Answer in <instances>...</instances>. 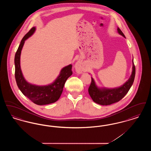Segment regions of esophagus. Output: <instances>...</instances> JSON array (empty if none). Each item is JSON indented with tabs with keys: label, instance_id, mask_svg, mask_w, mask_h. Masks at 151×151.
I'll use <instances>...</instances> for the list:
<instances>
[{
	"label": "esophagus",
	"instance_id": "34e87169",
	"mask_svg": "<svg viewBox=\"0 0 151 151\" xmlns=\"http://www.w3.org/2000/svg\"><path fill=\"white\" fill-rule=\"evenodd\" d=\"M75 69H76V71L78 73H81L84 70V68L83 67L82 65L81 64V63L80 62H78L76 65H75Z\"/></svg>",
	"mask_w": 151,
	"mask_h": 151
}]
</instances>
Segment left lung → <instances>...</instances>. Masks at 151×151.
Returning <instances> with one entry per match:
<instances>
[{
    "label": "left lung",
    "mask_w": 151,
    "mask_h": 151,
    "mask_svg": "<svg viewBox=\"0 0 151 151\" xmlns=\"http://www.w3.org/2000/svg\"><path fill=\"white\" fill-rule=\"evenodd\" d=\"M118 32L125 37L121 30L118 28ZM135 76V66L132 60V71L129 79L121 86L114 89L100 88L96 85L93 79L91 78V83L88 88V92L94 102L101 105H109L122 99L127 93L132 86Z\"/></svg>",
    "instance_id": "1"
}]
</instances>
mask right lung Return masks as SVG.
<instances>
[{
    "mask_svg": "<svg viewBox=\"0 0 151 151\" xmlns=\"http://www.w3.org/2000/svg\"><path fill=\"white\" fill-rule=\"evenodd\" d=\"M36 30L33 27L22 38L14 57L15 79L17 85L22 94L30 100L38 105H43L54 103L58 100L65 83L72 74L71 65L65 67L60 72L55 81L50 85L38 86L31 84L24 79L20 68V55L25 41L32 36Z\"/></svg>",
    "mask_w": 151,
    "mask_h": 151,
    "instance_id": "right-lung-1",
    "label": "right lung"
}]
</instances>
